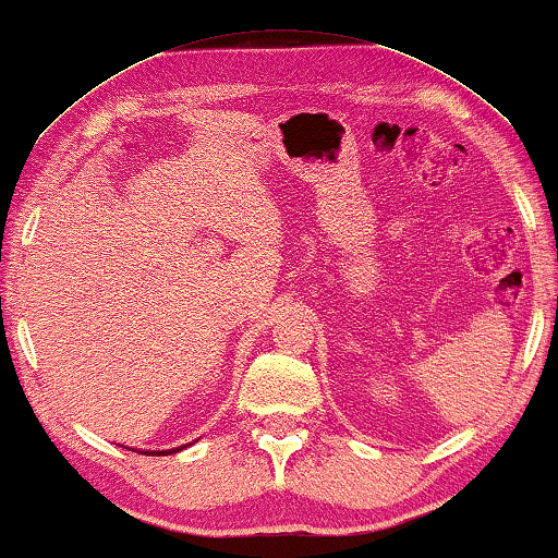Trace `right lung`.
<instances>
[{
    "mask_svg": "<svg viewBox=\"0 0 558 558\" xmlns=\"http://www.w3.org/2000/svg\"><path fill=\"white\" fill-rule=\"evenodd\" d=\"M185 447H190V445H180V447H175V450H148V454H172V452H180V450H185ZM128 450V447H125ZM135 452V450H133Z\"/></svg>",
    "mask_w": 558,
    "mask_h": 558,
    "instance_id": "add662e5",
    "label": "right lung"
}]
</instances>
